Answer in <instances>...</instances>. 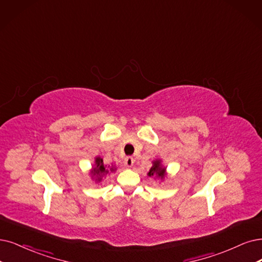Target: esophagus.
I'll return each instance as SVG.
<instances>
[{"mask_svg":"<svg viewBox=\"0 0 262 262\" xmlns=\"http://www.w3.org/2000/svg\"><path fill=\"white\" fill-rule=\"evenodd\" d=\"M134 162H135V160L132 157H127V158L125 159V161H124L125 165L127 166V167H132L134 165Z\"/></svg>","mask_w":262,"mask_h":262,"instance_id":"34e87169","label":"esophagus"}]
</instances>
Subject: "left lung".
Returning a JSON list of instances; mask_svg holds the SVG:
<instances>
[{
	"mask_svg": "<svg viewBox=\"0 0 262 262\" xmlns=\"http://www.w3.org/2000/svg\"><path fill=\"white\" fill-rule=\"evenodd\" d=\"M152 167L150 168L148 176L150 177H157L161 180H163L166 176V167L162 165V161L161 160H156L152 162Z\"/></svg>",
	"mask_w": 262,
	"mask_h": 262,
	"instance_id": "1",
	"label": "left lung"
}]
</instances>
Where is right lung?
Returning a JSON list of instances; mask_svg holds the SVG:
<instances>
[{"mask_svg":"<svg viewBox=\"0 0 262 262\" xmlns=\"http://www.w3.org/2000/svg\"><path fill=\"white\" fill-rule=\"evenodd\" d=\"M115 170H116V168L113 165L111 167H110V165L106 166L103 164V160L100 157H96L95 165L93 166L91 173H92V177L95 178V180L97 182H100L104 176H106L108 173L113 172Z\"/></svg>","mask_w":262,"mask_h":262,"instance_id":"right-lung-1","label":"right lung"}]
</instances>
